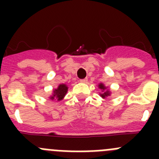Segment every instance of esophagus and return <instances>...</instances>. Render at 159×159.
<instances>
[{"mask_svg":"<svg viewBox=\"0 0 159 159\" xmlns=\"http://www.w3.org/2000/svg\"><path fill=\"white\" fill-rule=\"evenodd\" d=\"M80 83H87V82H88V79H87V78L81 79V80H80Z\"/></svg>","mask_w":159,"mask_h":159,"instance_id":"1","label":"esophagus"}]
</instances>
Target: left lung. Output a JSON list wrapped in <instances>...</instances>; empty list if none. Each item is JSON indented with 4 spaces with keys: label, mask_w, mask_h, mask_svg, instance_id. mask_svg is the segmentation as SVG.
Masks as SVG:
<instances>
[{
    "label": "left lung",
    "mask_w": 159,
    "mask_h": 159,
    "mask_svg": "<svg viewBox=\"0 0 159 159\" xmlns=\"http://www.w3.org/2000/svg\"><path fill=\"white\" fill-rule=\"evenodd\" d=\"M99 88L102 90V92H103V93H100V96L102 97V98H103V99H105V98H107V97L109 96V95H111V92L107 88V87L104 86V84H99Z\"/></svg>",
    "instance_id": "1"
}]
</instances>
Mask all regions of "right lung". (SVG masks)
I'll return each mask as SVG.
<instances>
[{
    "label": "right lung",
    "mask_w": 159,
    "mask_h": 159,
    "mask_svg": "<svg viewBox=\"0 0 159 159\" xmlns=\"http://www.w3.org/2000/svg\"><path fill=\"white\" fill-rule=\"evenodd\" d=\"M67 89H68V88H67L66 84H60L57 89L53 90L52 95H51L49 98L52 100H54V99L57 101L62 100L64 99V97L65 96L66 94H67Z\"/></svg>",
    "instance_id": "obj_1"
}]
</instances>
